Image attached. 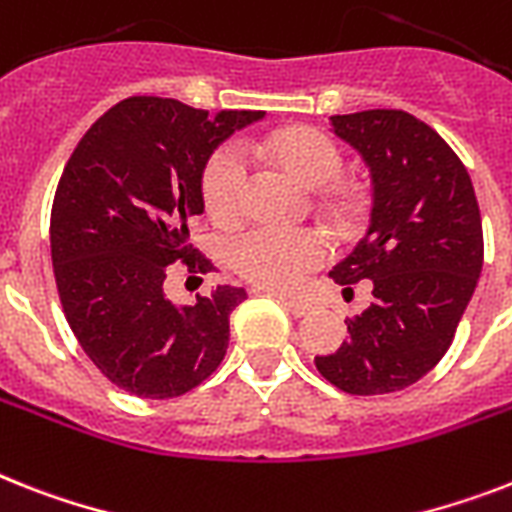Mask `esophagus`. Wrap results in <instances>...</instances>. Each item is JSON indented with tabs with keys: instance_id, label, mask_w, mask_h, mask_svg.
<instances>
[{
	"instance_id": "34e87169",
	"label": "esophagus",
	"mask_w": 512,
	"mask_h": 512,
	"mask_svg": "<svg viewBox=\"0 0 512 512\" xmlns=\"http://www.w3.org/2000/svg\"><path fill=\"white\" fill-rule=\"evenodd\" d=\"M263 292H268V289H263ZM268 294H273V297H276L278 302L289 310V313L297 315V318H302V315H307L310 310H313V305L302 297H286V294H278V292H268Z\"/></svg>"
}]
</instances>
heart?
<instances>
[{
	"mask_svg": "<svg viewBox=\"0 0 512 512\" xmlns=\"http://www.w3.org/2000/svg\"><path fill=\"white\" fill-rule=\"evenodd\" d=\"M270 160L307 186H323L342 170V152L315 128L281 131L263 147ZM249 165L244 149L231 141L215 149L202 173V199L215 223H234L244 213ZM331 252L328 236L318 228L255 226L231 242V265L255 284L289 289L323 263Z\"/></svg>",
	"mask_w": 512,
	"mask_h": 512,
	"instance_id": "b5f03b06",
	"label": "heart"
}]
</instances>
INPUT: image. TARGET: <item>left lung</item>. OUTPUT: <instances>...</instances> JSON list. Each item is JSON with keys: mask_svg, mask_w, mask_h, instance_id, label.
I'll use <instances>...</instances> for the list:
<instances>
[{"mask_svg": "<svg viewBox=\"0 0 512 512\" xmlns=\"http://www.w3.org/2000/svg\"><path fill=\"white\" fill-rule=\"evenodd\" d=\"M331 126L371 170L373 207L365 236L328 276L344 297L368 278L373 302L315 368L347 394L400 392L450 350L471 302L484 263L479 202L460 157L410 112L334 115Z\"/></svg>", "mask_w": 512, "mask_h": 512, "instance_id": "left-lung-1", "label": "left lung"}]
</instances>
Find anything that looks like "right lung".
I'll return each mask as SVG.
<instances>
[{"label":"right lung","instance_id":"1","mask_svg":"<svg viewBox=\"0 0 512 512\" xmlns=\"http://www.w3.org/2000/svg\"><path fill=\"white\" fill-rule=\"evenodd\" d=\"M260 118L128 97L83 134L62 170L49 223L62 310L91 363L128 394L181 397L226 357L228 315L247 292L218 286L178 307L162 281L173 263L213 270L189 244L205 213L202 173L220 141Z\"/></svg>","mask_w":512,"mask_h":512}]
</instances>
